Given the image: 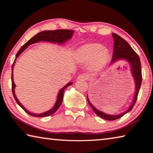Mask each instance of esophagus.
<instances>
[{"label": "esophagus", "mask_w": 153, "mask_h": 153, "mask_svg": "<svg viewBox=\"0 0 153 153\" xmlns=\"http://www.w3.org/2000/svg\"><path fill=\"white\" fill-rule=\"evenodd\" d=\"M87 79V76L85 74H82L78 76V77H77V81H85Z\"/></svg>", "instance_id": "34e87169"}]
</instances>
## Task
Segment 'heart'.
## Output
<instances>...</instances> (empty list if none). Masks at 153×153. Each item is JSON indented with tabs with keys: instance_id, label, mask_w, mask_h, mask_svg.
Segmentation results:
<instances>
[{
	"instance_id": "heart-1",
	"label": "heart",
	"mask_w": 153,
	"mask_h": 153,
	"mask_svg": "<svg viewBox=\"0 0 153 153\" xmlns=\"http://www.w3.org/2000/svg\"><path fill=\"white\" fill-rule=\"evenodd\" d=\"M74 60L77 64H88L93 71L103 70L108 64L110 52L99 43H87L80 47L74 54Z\"/></svg>"
}]
</instances>
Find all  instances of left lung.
<instances>
[{
    "instance_id": "obj_1",
    "label": "left lung",
    "mask_w": 153,
    "mask_h": 153,
    "mask_svg": "<svg viewBox=\"0 0 153 153\" xmlns=\"http://www.w3.org/2000/svg\"><path fill=\"white\" fill-rule=\"evenodd\" d=\"M112 35L114 42L113 56L111 63H110V66H112V65L120 60H125L129 64V67H130L131 74L135 83V92L130 106L128 107L126 111L118 114H106L96 108L92 105V103L90 102L88 98V95H87V101H88L89 105L94 110V112H95L96 114L101 118L106 120H110V121L121 118L126 114L131 111V110L133 108V107L135 104L136 100H137V95L142 82L141 65L140 59H139L137 54L134 51L128 42L123 39V38L116 33H112Z\"/></svg>"
}]
</instances>
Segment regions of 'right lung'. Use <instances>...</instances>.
Instances as JSON below:
<instances>
[{"instance_id": "add662e5", "label": "right lung", "mask_w": 153, "mask_h": 153, "mask_svg": "<svg viewBox=\"0 0 153 153\" xmlns=\"http://www.w3.org/2000/svg\"><path fill=\"white\" fill-rule=\"evenodd\" d=\"M74 34V31L71 30H54V31H51V30H47V31H41L39 33H38L33 36L32 38H31L30 40H29L26 43L24 44L23 46L20 48V49L17 53L16 55V58L14 62V63L12 64V94L14 95V99L17 102L18 105L21 107V108L24 110L25 112H27L29 114L34 116V117H46L51 116L56 111L58 108H59L60 106L61 105L62 102L63 101V97H64V90L66 89L68 86L71 85L73 84V82H69L67 83L66 85L63 87L59 91L58 93L57 97H56V100L55 102V104L54 106L52 107V108L47 110V111L40 113V114H35L33 112H30L28 110H27L25 107L22 105V103L19 101L17 97H16L15 94V87H16V84L14 82V76H13V70H14V64L16 63V60L17 59V58L23 52H24L26 48L30 46V45L37 43L38 42L40 41H46V42H49V43H56L58 45H63L65 43L70 40L72 37V35Z\"/></svg>"}]
</instances>
